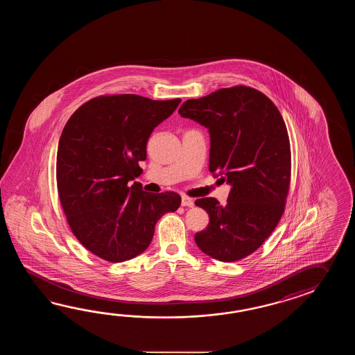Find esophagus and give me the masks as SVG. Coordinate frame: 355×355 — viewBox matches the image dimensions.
Instances as JSON below:
<instances>
[{"instance_id": "1", "label": "esophagus", "mask_w": 355, "mask_h": 355, "mask_svg": "<svg viewBox=\"0 0 355 355\" xmlns=\"http://www.w3.org/2000/svg\"><path fill=\"white\" fill-rule=\"evenodd\" d=\"M181 205L182 207H193L194 205V200L191 198H189V196H184L181 198Z\"/></svg>"}]
</instances>
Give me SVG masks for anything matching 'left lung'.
I'll list each match as a JSON object with an SVG mask.
<instances>
[{"label": "left lung", "instance_id": "obj_1", "mask_svg": "<svg viewBox=\"0 0 355 355\" xmlns=\"http://www.w3.org/2000/svg\"><path fill=\"white\" fill-rule=\"evenodd\" d=\"M179 114L208 128L209 171L225 175L232 187L225 205L196 199L209 214L196 245L225 263L249 257L284 213L292 168L286 123L270 98L242 85L187 100Z\"/></svg>", "mask_w": 355, "mask_h": 355}]
</instances>
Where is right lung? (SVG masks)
<instances>
[{
    "mask_svg": "<svg viewBox=\"0 0 355 355\" xmlns=\"http://www.w3.org/2000/svg\"><path fill=\"white\" fill-rule=\"evenodd\" d=\"M180 101L101 95L66 123L57 152L58 196L72 234L94 255L121 263L142 254L157 220L180 207L175 191L150 194L141 182L128 184L144 171L152 130Z\"/></svg>",
    "mask_w": 355,
    "mask_h": 355,
    "instance_id": "obj_1",
    "label": "right lung"
}]
</instances>
